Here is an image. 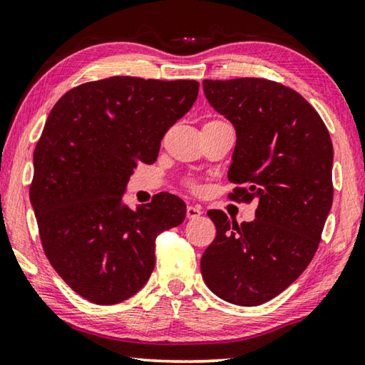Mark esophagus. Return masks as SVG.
<instances>
[{
  "label": "esophagus",
  "instance_id": "34e87169",
  "mask_svg": "<svg viewBox=\"0 0 365 365\" xmlns=\"http://www.w3.org/2000/svg\"><path fill=\"white\" fill-rule=\"evenodd\" d=\"M203 215V211L200 206H187V210H185V216L187 219H197Z\"/></svg>",
  "mask_w": 365,
  "mask_h": 365
}]
</instances>
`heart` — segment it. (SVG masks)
Listing matches in <instances>:
<instances>
[{
	"instance_id": "1",
	"label": "heart",
	"mask_w": 365,
	"mask_h": 365,
	"mask_svg": "<svg viewBox=\"0 0 365 365\" xmlns=\"http://www.w3.org/2000/svg\"><path fill=\"white\" fill-rule=\"evenodd\" d=\"M189 185H190L192 189H195V187H197V184H195V182H189Z\"/></svg>"
}]
</instances>
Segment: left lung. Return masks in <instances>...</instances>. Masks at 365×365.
Listing matches in <instances>:
<instances>
[{
	"label": "left lung",
	"mask_w": 365,
	"mask_h": 365,
	"mask_svg": "<svg viewBox=\"0 0 365 365\" xmlns=\"http://www.w3.org/2000/svg\"><path fill=\"white\" fill-rule=\"evenodd\" d=\"M203 91L237 132L230 200H256L257 208L240 225L208 211L216 238L202 256V277L217 297L256 307L291 286L318 250L334 200L331 135L310 103L279 82L205 79Z\"/></svg>",
	"instance_id": "obj_1"
}]
</instances>
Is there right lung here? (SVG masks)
I'll return each instance as SVG.
<instances>
[{
    "instance_id": "right-lung-1",
    "label": "right lung",
    "mask_w": 365,
    "mask_h": 365,
    "mask_svg": "<svg viewBox=\"0 0 365 365\" xmlns=\"http://www.w3.org/2000/svg\"><path fill=\"white\" fill-rule=\"evenodd\" d=\"M197 95V81L113 76L71 88L52 108L34 148L30 200L51 265L92 304L138 292L154 270L157 235L184 221V202L168 192L135 211L122 194Z\"/></svg>"
}]
</instances>
